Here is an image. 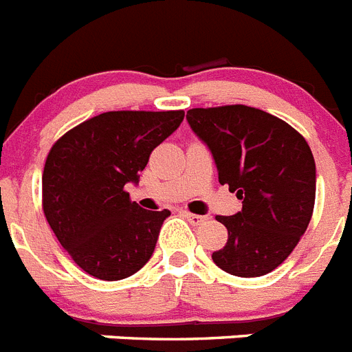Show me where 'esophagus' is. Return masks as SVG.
<instances>
[{
	"instance_id": "1",
	"label": "esophagus",
	"mask_w": 352,
	"mask_h": 352,
	"mask_svg": "<svg viewBox=\"0 0 352 352\" xmlns=\"http://www.w3.org/2000/svg\"><path fill=\"white\" fill-rule=\"evenodd\" d=\"M183 217L187 219L190 224H194V226H197V224L206 221V217H203V215H196V213H190V212H183Z\"/></svg>"
}]
</instances>
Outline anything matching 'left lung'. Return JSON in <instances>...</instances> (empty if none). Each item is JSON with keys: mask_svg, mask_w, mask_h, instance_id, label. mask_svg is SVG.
I'll return each instance as SVG.
<instances>
[{"mask_svg": "<svg viewBox=\"0 0 352 352\" xmlns=\"http://www.w3.org/2000/svg\"><path fill=\"white\" fill-rule=\"evenodd\" d=\"M192 131L208 146L219 183L242 199L235 215H217L226 245L215 265L239 278L269 274L292 253L315 205V160L299 131L245 104L192 108Z\"/></svg>", "mask_w": 352, "mask_h": 352, "instance_id": "left-lung-1", "label": "left lung"}]
</instances>
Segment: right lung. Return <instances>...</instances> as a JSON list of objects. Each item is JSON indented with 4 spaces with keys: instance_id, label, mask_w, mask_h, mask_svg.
<instances>
[{
    "instance_id": "add662e5",
    "label": "right lung",
    "mask_w": 352,
    "mask_h": 352,
    "mask_svg": "<svg viewBox=\"0 0 352 352\" xmlns=\"http://www.w3.org/2000/svg\"><path fill=\"white\" fill-rule=\"evenodd\" d=\"M185 112L119 110L62 135L42 173V210L62 248L87 274L117 281L142 269L169 210L140 208L124 190Z\"/></svg>"
}]
</instances>
